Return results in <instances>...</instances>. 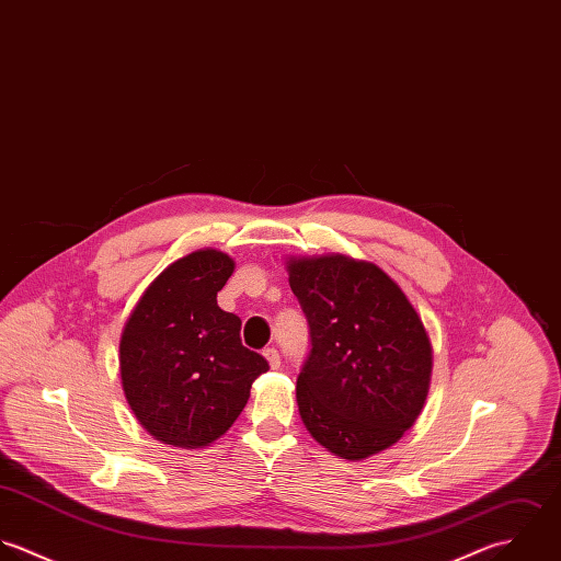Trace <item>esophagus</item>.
Returning a JSON list of instances; mask_svg holds the SVG:
<instances>
[{
	"mask_svg": "<svg viewBox=\"0 0 561 561\" xmlns=\"http://www.w3.org/2000/svg\"><path fill=\"white\" fill-rule=\"evenodd\" d=\"M263 357L267 359L270 368H280V355H278L276 348H265V351H263Z\"/></svg>",
	"mask_w": 561,
	"mask_h": 561,
	"instance_id": "34e87169",
	"label": "esophagus"
}]
</instances>
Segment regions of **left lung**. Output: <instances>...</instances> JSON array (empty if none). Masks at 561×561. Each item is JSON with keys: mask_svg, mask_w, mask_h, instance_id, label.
<instances>
[{"mask_svg": "<svg viewBox=\"0 0 561 561\" xmlns=\"http://www.w3.org/2000/svg\"><path fill=\"white\" fill-rule=\"evenodd\" d=\"M311 331L296 400L307 431L359 461L393 446L417 420L433 370L426 329L374 263L344 254L287 261Z\"/></svg>", "mask_w": 561, "mask_h": 561, "instance_id": "left-lung-1", "label": "left lung"}]
</instances>
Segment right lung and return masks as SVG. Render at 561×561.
<instances>
[{
	"mask_svg": "<svg viewBox=\"0 0 561 561\" xmlns=\"http://www.w3.org/2000/svg\"><path fill=\"white\" fill-rule=\"evenodd\" d=\"M234 272L219 250H195L144 291L119 340V374L130 409L159 442L204 448L243 411L267 362L241 344V320L217 307Z\"/></svg>",
	"mask_w": 561,
	"mask_h": 561,
	"instance_id": "1",
	"label": "right lung"
}]
</instances>
